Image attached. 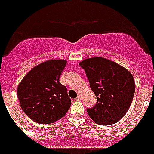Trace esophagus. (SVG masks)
<instances>
[{
    "label": "esophagus",
    "instance_id": "obj_1",
    "mask_svg": "<svg viewBox=\"0 0 154 154\" xmlns=\"http://www.w3.org/2000/svg\"><path fill=\"white\" fill-rule=\"evenodd\" d=\"M76 100H78V101L82 100V96H81L80 94H79L78 96H77V98H76Z\"/></svg>",
    "mask_w": 154,
    "mask_h": 154
}]
</instances>
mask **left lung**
Here are the masks:
<instances>
[{
	"mask_svg": "<svg viewBox=\"0 0 154 154\" xmlns=\"http://www.w3.org/2000/svg\"><path fill=\"white\" fill-rule=\"evenodd\" d=\"M96 95L94 107L88 108L90 118L98 125L116 123L126 114L135 91L132 74L117 63L103 57L86 59L79 63Z\"/></svg>",
	"mask_w": 154,
	"mask_h": 154,
	"instance_id": "1",
	"label": "left lung"
}]
</instances>
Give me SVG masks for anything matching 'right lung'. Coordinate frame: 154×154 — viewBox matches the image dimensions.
I'll return each instance as SVG.
<instances>
[{"label": "right lung", "instance_id": "1", "mask_svg": "<svg viewBox=\"0 0 154 154\" xmlns=\"http://www.w3.org/2000/svg\"><path fill=\"white\" fill-rule=\"evenodd\" d=\"M65 60H50L33 67L17 87L22 110L40 124L55 122L67 114L71 98L67 87L60 83Z\"/></svg>", "mask_w": 154, "mask_h": 154}]
</instances>
